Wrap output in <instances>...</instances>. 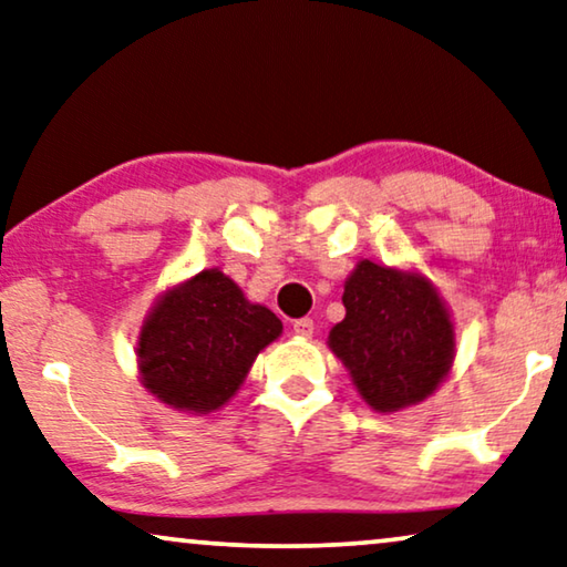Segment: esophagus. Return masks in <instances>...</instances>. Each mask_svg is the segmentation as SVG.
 <instances>
[{"label":"esophagus","instance_id":"esophagus-1","mask_svg":"<svg viewBox=\"0 0 567 567\" xmlns=\"http://www.w3.org/2000/svg\"><path fill=\"white\" fill-rule=\"evenodd\" d=\"M312 320L310 318H298L292 323V331H295V336H300V338H310L312 336Z\"/></svg>","mask_w":567,"mask_h":567}]
</instances>
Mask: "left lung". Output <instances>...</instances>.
Segmentation results:
<instances>
[{"mask_svg":"<svg viewBox=\"0 0 567 567\" xmlns=\"http://www.w3.org/2000/svg\"><path fill=\"white\" fill-rule=\"evenodd\" d=\"M346 318L328 346L377 412L425 402L451 374L455 328L441 292L417 269L361 259L343 282Z\"/></svg>","mask_w":567,"mask_h":567,"instance_id":"left-lung-1","label":"left lung"}]
</instances>
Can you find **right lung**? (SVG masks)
Segmentation results:
<instances>
[{"label": "right lung", "instance_id": "add662e5", "mask_svg": "<svg viewBox=\"0 0 567 567\" xmlns=\"http://www.w3.org/2000/svg\"><path fill=\"white\" fill-rule=\"evenodd\" d=\"M280 333L272 310L244 298L221 269H203L150 308L137 341L140 382L167 408L208 415L239 392L259 351Z\"/></svg>", "mask_w": 567, "mask_h": 567}]
</instances>
